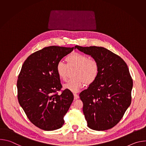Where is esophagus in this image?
Returning a JSON list of instances; mask_svg holds the SVG:
<instances>
[{
  "mask_svg": "<svg viewBox=\"0 0 146 146\" xmlns=\"http://www.w3.org/2000/svg\"><path fill=\"white\" fill-rule=\"evenodd\" d=\"M73 95H74V99H77L79 98V96L77 94H74Z\"/></svg>",
  "mask_w": 146,
  "mask_h": 146,
  "instance_id": "34e87169",
  "label": "esophagus"
}]
</instances>
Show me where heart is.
<instances>
[{
	"mask_svg": "<svg viewBox=\"0 0 146 146\" xmlns=\"http://www.w3.org/2000/svg\"><path fill=\"white\" fill-rule=\"evenodd\" d=\"M68 65L62 61H59L56 65V72L58 77L63 80L67 77L68 66H74L75 78L69 80L64 85V88L73 92H77L85 82L90 84L97 78L99 73V65L96 60L90 59L85 54L73 52L66 58Z\"/></svg>",
	"mask_w": 146,
	"mask_h": 146,
	"instance_id": "heart-1",
	"label": "heart"
}]
</instances>
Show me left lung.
Wrapping results in <instances>:
<instances>
[{
	"instance_id": "left-lung-1",
	"label": "left lung",
	"mask_w": 146,
	"mask_h": 146,
	"mask_svg": "<svg viewBox=\"0 0 146 146\" xmlns=\"http://www.w3.org/2000/svg\"><path fill=\"white\" fill-rule=\"evenodd\" d=\"M77 48L91 55L99 65L96 80L80 94L88 127L95 131L112 128L131 103L133 81L128 66L118 55L102 47Z\"/></svg>"
}]
</instances>
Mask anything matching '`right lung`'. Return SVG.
I'll return each mask as SVG.
<instances>
[{"instance_id":"1","label":"right lung","mask_w":146,"mask_h":146,"mask_svg":"<svg viewBox=\"0 0 146 146\" xmlns=\"http://www.w3.org/2000/svg\"><path fill=\"white\" fill-rule=\"evenodd\" d=\"M74 47L50 46L37 51L24 62L18 77V99L29 119L44 131H54L64 124V117L73 100V93L62 88L56 65Z\"/></svg>"}]
</instances>
